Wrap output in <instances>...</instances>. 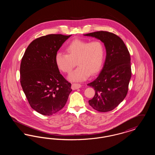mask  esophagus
<instances>
[{
	"instance_id": "obj_1",
	"label": "esophagus",
	"mask_w": 155,
	"mask_h": 155,
	"mask_svg": "<svg viewBox=\"0 0 155 155\" xmlns=\"http://www.w3.org/2000/svg\"><path fill=\"white\" fill-rule=\"evenodd\" d=\"M81 85L79 84H73L71 85V89L73 90H75V89H77L80 88H81Z\"/></svg>"
}]
</instances>
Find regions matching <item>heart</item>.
<instances>
[{
    "mask_svg": "<svg viewBox=\"0 0 155 155\" xmlns=\"http://www.w3.org/2000/svg\"><path fill=\"white\" fill-rule=\"evenodd\" d=\"M66 54L58 52L55 63L64 73L70 74L76 64L78 67L68 77L71 81L87 80L90 74L94 75L101 69L104 56L103 44L99 40L87 41L74 39L66 47Z\"/></svg>",
    "mask_w": 155,
    "mask_h": 155,
    "instance_id": "obj_1",
    "label": "heart"
}]
</instances>
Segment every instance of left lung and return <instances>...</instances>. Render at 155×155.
Masks as SVG:
<instances>
[{
  "label": "left lung",
  "instance_id": "left-lung-1",
  "mask_svg": "<svg viewBox=\"0 0 155 155\" xmlns=\"http://www.w3.org/2000/svg\"><path fill=\"white\" fill-rule=\"evenodd\" d=\"M84 35L101 40L106 51L101 72L87 85L95 91L89 104L98 111L112 110L124 100L128 92L131 77L130 53L123 40L113 33L101 31Z\"/></svg>",
  "mask_w": 155,
  "mask_h": 155
}]
</instances>
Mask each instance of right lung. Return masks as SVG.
I'll return each mask as SVG.
<instances>
[{"label": "right lung", "mask_w": 155, "mask_h": 155, "mask_svg": "<svg viewBox=\"0 0 155 155\" xmlns=\"http://www.w3.org/2000/svg\"><path fill=\"white\" fill-rule=\"evenodd\" d=\"M71 36L49 34L34 40L27 47L20 65V83L31 107L51 116L66 104L71 84L60 73L55 56Z\"/></svg>", "instance_id": "add662e5"}]
</instances>
